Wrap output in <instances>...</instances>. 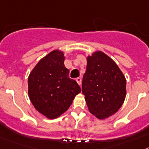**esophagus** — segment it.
<instances>
[{
	"mask_svg": "<svg viewBox=\"0 0 149 149\" xmlns=\"http://www.w3.org/2000/svg\"><path fill=\"white\" fill-rule=\"evenodd\" d=\"M76 81L77 82V84H78L79 85H81V77H77V78H76Z\"/></svg>",
	"mask_w": 149,
	"mask_h": 149,
	"instance_id": "34e87169",
	"label": "esophagus"
}]
</instances>
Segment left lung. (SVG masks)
<instances>
[{"label":"left lung","mask_w":149,"mask_h":149,"mask_svg":"<svg viewBox=\"0 0 149 149\" xmlns=\"http://www.w3.org/2000/svg\"><path fill=\"white\" fill-rule=\"evenodd\" d=\"M82 80V93L88 110L98 119H105L119 110L126 94L123 72L109 56L95 52L87 58Z\"/></svg>","instance_id":"1"}]
</instances>
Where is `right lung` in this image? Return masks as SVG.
Masks as SVG:
<instances>
[{
	"label": "right lung",
	"mask_w": 149,
	"mask_h": 149,
	"mask_svg": "<svg viewBox=\"0 0 149 149\" xmlns=\"http://www.w3.org/2000/svg\"><path fill=\"white\" fill-rule=\"evenodd\" d=\"M62 52L54 50L42 58L29 74L28 94L34 107L49 119L57 118L81 92L77 82L69 77Z\"/></svg>",
	"instance_id": "1"
}]
</instances>
